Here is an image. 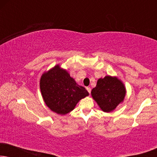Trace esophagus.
<instances>
[{
	"label": "esophagus",
	"instance_id": "esophagus-1",
	"mask_svg": "<svg viewBox=\"0 0 157 157\" xmlns=\"http://www.w3.org/2000/svg\"><path fill=\"white\" fill-rule=\"evenodd\" d=\"M86 89H87V91H89V93L91 94V88H90V87H87Z\"/></svg>",
	"mask_w": 157,
	"mask_h": 157
}]
</instances>
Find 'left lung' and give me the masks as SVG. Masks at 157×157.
Masks as SVG:
<instances>
[{
	"mask_svg": "<svg viewBox=\"0 0 157 157\" xmlns=\"http://www.w3.org/2000/svg\"><path fill=\"white\" fill-rule=\"evenodd\" d=\"M126 89L117 77L106 76L99 78L96 86L91 91V96L104 112L114 110L124 101Z\"/></svg>",
	"mask_w": 157,
	"mask_h": 157,
	"instance_id": "1",
	"label": "left lung"
}]
</instances>
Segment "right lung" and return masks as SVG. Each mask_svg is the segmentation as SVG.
Masks as SVG:
<instances>
[{
	"mask_svg": "<svg viewBox=\"0 0 157 157\" xmlns=\"http://www.w3.org/2000/svg\"><path fill=\"white\" fill-rule=\"evenodd\" d=\"M40 89L47 106L61 115L74 110L77 103L89 94L84 87L77 84L59 65L42 75Z\"/></svg>",
	"mask_w": 157,
	"mask_h": 157,
	"instance_id": "obj_1",
	"label": "right lung"
}]
</instances>
